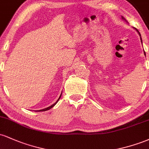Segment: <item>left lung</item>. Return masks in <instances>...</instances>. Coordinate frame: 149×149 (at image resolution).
I'll return each mask as SVG.
<instances>
[{
	"instance_id": "8db88e82",
	"label": "left lung",
	"mask_w": 149,
	"mask_h": 149,
	"mask_svg": "<svg viewBox=\"0 0 149 149\" xmlns=\"http://www.w3.org/2000/svg\"><path fill=\"white\" fill-rule=\"evenodd\" d=\"M136 31H137L138 32V33H139V36H141V35H140V33H139V31H138V30H136ZM141 42H142V41H141ZM145 53V52H144ZM145 54H146V53H145Z\"/></svg>"
}]
</instances>
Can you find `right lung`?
<instances>
[{"label": "right lung", "mask_w": 149, "mask_h": 149, "mask_svg": "<svg viewBox=\"0 0 149 149\" xmlns=\"http://www.w3.org/2000/svg\"><path fill=\"white\" fill-rule=\"evenodd\" d=\"M61 95H60V97H59V99H58V100L57 101V102H55V103H54V104H52V105H51V106H50V107H47V108H45V109H41V110H39V111H47V110H49V109H51V108H52L53 107H54V105H55V104H57V102H58V101H59V99H60V97H61Z\"/></svg>", "instance_id": "add662e5"}]
</instances>
